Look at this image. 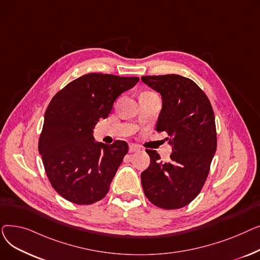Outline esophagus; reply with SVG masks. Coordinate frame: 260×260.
<instances>
[{
  "label": "esophagus",
  "mask_w": 260,
  "mask_h": 260,
  "mask_svg": "<svg viewBox=\"0 0 260 260\" xmlns=\"http://www.w3.org/2000/svg\"><path fill=\"white\" fill-rule=\"evenodd\" d=\"M137 151H140V148L139 147H137L136 145H130L129 146V152H130V153H133V152H137Z\"/></svg>",
  "instance_id": "1"
}]
</instances>
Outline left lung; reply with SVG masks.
Wrapping results in <instances>:
<instances>
[{"instance_id": "obj_1", "label": "left lung", "mask_w": 260, "mask_h": 260, "mask_svg": "<svg viewBox=\"0 0 260 260\" xmlns=\"http://www.w3.org/2000/svg\"><path fill=\"white\" fill-rule=\"evenodd\" d=\"M142 81L161 94L156 130L172 145L168 161L147 149L150 165L142 172L144 193L154 206L174 210L189 205L207 180L217 148L215 116L204 91L178 74L146 75Z\"/></svg>"}]
</instances>
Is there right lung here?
Masks as SVG:
<instances>
[{"label": "right lung", "instance_id": "obj_1", "mask_svg": "<svg viewBox=\"0 0 260 260\" xmlns=\"http://www.w3.org/2000/svg\"><path fill=\"white\" fill-rule=\"evenodd\" d=\"M140 78L88 73L66 85L45 112L39 140L46 174L53 189L76 205H92L108 193L128 152V144L95 143L93 129L114 101Z\"/></svg>", "mask_w": 260, "mask_h": 260}]
</instances>
